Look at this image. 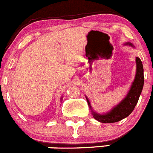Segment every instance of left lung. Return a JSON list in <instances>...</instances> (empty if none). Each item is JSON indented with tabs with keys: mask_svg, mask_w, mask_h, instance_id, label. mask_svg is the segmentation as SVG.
Wrapping results in <instances>:
<instances>
[{
	"mask_svg": "<svg viewBox=\"0 0 153 153\" xmlns=\"http://www.w3.org/2000/svg\"><path fill=\"white\" fill-rule=\"evenodd\" d=\"M125 44L133 46V44L129 42L126 43ZM136 75H135L134 81L132 83V85L128 91V94H127V96L122 102L115 105L109 112L102 114V115L94 112L92 110L89 100L86 97L88 105L92 111L93 116L95 119L97 120L98 122H102V123H114V122H119L121 120L128 117L134 109L140 96L141 92H142L144 84L143 67L142 62L139 57H136Z\"/></svg>",
	"mask_w": 153,
	"mask_h": 153,
	"instance_id": "1",
	"label": "left lung"
}]
</instances>
